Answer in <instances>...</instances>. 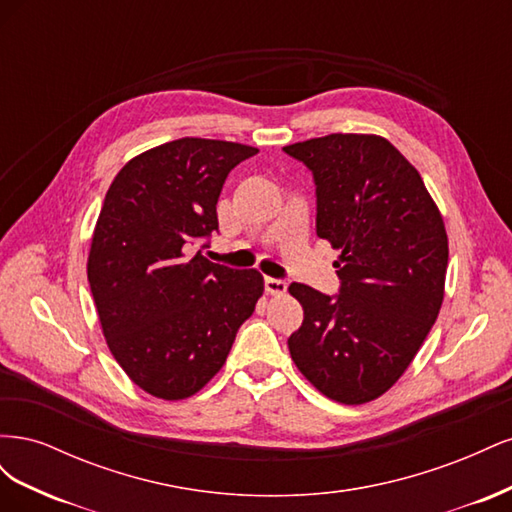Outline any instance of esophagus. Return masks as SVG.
<instances>
[{
	"label": "esophagus",
	"instance_id": "1",
	"mask_svg": "<svg viewBox=\"0 0 512 512\" xmlns=\"http://www.w3.org/2000/svg\"><path fill=\"white\" fill-rule=\"evenodd\" d=\"M265 290L269 294H284L288 290V284L284 280H277V277H265Z\"/></svg>",
	"mask_w": 512,
	"mask_h": 512
}]
</instances>
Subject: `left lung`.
<instances>
[{
  "label": "left lung",
  "mask_w": 512,
  "mask_h": 512,
  "mask_svg": "<svg viewBox=\"0 0 512 512\" xmlns=\"http://www.w3.org/2000/svg\"><path fill=\"white\" fill-rule=\"evenodd\" d=\"M316 183V235L335 250L339 294L290 284L303 324L294 365L339 404L386 393L408 369L444 299L448 239L418 170L382 136L329 134L284 147Z\"/></svg>",
  "instance_id": "left-lung-1"
}]
</instances>
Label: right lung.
<instances>
[{
  "instance_id": "add662e5",
  "label": "right lung",
  "mask_w": 512,
  "mask_h": 512,
  "mask_svg": "<svg viewBox=\"0 0 512 512\" xmlns=\"http://www.w3.org/2000/svg\"><path fill=\"white\" fill-rule=\"evenodd\" d=\"M256 147L179 138L123 166L106 192L87 277L115 361L153 397L185 399L218 374L265 282L192 254L218 230L228 173ZM207 247V243H203Z\"/></svg>"
}]
</instances>
